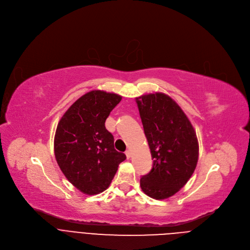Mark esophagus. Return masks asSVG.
Returning a JSON list of instances; mask_svg holds the SVG:
<instances>
[{"instance_id":"obj_1","label":"esophagus","mask_w":250,"mask_h":250,"mask_svg":"<svg viewBox=\"0 0 250 250\" xmlns=\"http://www.w3.org/2000/svg\"><path fill=\"white\" fill-rule=\"evenodd\" d=\"M125 155H126V157H127V158H129V157L131 156V152H130V150H126V151H125Z\"/></svg>"}]
</instances>
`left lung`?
<instances>
[{"label":"left lung","mask_w":250,"mask_h":250,"mask_svg":"<svg viewBox=\"0 0 250 250\" xmlns=\"http://www.w3.org/2000/svg\"><path fill=\"white\" fill-rule=\"evenodd\" d=\"M135 100L153 160L150 171L141 178V188L151 198L165 199L183 188L196 167V133L170 97L155 93Z\"/></svg>","instance_id":"8db88e82"}]
</instances>
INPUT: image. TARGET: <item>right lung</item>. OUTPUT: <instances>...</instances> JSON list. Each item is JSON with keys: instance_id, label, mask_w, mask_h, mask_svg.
Segmentation results:
<instances>
[{"instance_id": "obj_1", "label": "right lung", "mask_w": 250, "mask_h": 250, "mask_svg": "<svg viewBox=\"0 0 250 250\" xmlns=\"http://www.w3.org/2000/svg\"><path fill=\"white\" fill-rule=\"evenodd\" d=\"M121 101L119 95L92 90L70 106L57 126V163L67 180L85 194L106 189L126 158L115 149L113 135L104 125Z\"/></svg>"}]
</instances>
